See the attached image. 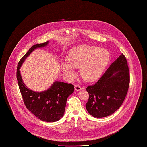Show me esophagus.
<instances>
[{
  "label": "esophagus",
  "instance_id": "34e87169",
  "mask_svg": "<svg viewBox=\"0 0 147 147\" xmlns=\"http://www.w3.org/2000/svg\"><path fill=\"white\" fill-rule=\"evenodd\" d=\"M82 89V87L80 85H75V90L76 91H80Z\"/></svg>",
  "mask_w": 147,
  "mask_h": 147
}]
</instances>
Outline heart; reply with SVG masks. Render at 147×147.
Returning a JSON list of instances; mask_svg holds the SVG:
<instances>
[{
	"mask_svg": "<svg viewBox=\"0 0 147 147\" xmlns=\"http://www.w3.org/2000/svg\"><path fill=\"white\" fill-rule=\"evenodd\" d=\"M110 59L109 51L104 48L84 45L72 49L67 61L61 63L64 76L69 81L76 76L75 68L86 81H94L102 75Z\"/></svg>",
	"mask_w": 147,
	"mask_h": 147,
	"instance_id": "b5f03b06",
	"label": "heart"
}]
</instances>
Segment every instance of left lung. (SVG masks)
Listing matches in <instances>:
<instances>
[{"label":"left lung","instance_id":"left-lung-1","mask_svg":"<svg viewBox=\"0 0 147 147\" xmlns=\"http://www.w3.org/2000/svg\"><path fill=\"white\" fill-rule=\"evenodd\" d=\"M129 85L128 63L122 53L95 85L86 88L89 96L85 105L89 114L98 118L112 115L122 104Z\"/></svg>","mask_w":147,"mask_h":147}]
</instances>
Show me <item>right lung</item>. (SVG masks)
Here are the masks:
<instances>
[{
  "label": "right lung",
  "instance_id": "add662e5",
  "mask_svg": "<svg viewBox=\"0 0 147 147\" xmlns=\"http://www.w3.org/2000/svg\"><path fill=\"white\" fill-rule=\"evenodd\" d=\"M49 41L32 47L22 58L17 67V80L26 107L43 121L53 122L61 119L64 115L66 100L74 91V86L60 81H55L49 88L42 92L33 91L24 84L20 68L25 60L36 49L47 46Z\"/></svg>",
  "mask_w": 147,
  "mask_h": 147
}]
</instances>
